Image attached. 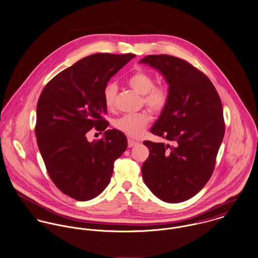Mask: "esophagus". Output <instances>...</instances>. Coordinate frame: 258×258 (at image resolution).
Segmentation results:
<instances>
[{
    "label": "esophagus",
    "mask_w": 258,
    "mask_h": 258,
    "mask_svg": "<svg viewBox=\"0 0 258 258\" xmlns=\"http://www.w3.org/2000/svg\"><path fill=\"white\" fill-rule=\"evenodd\" d=\"M137 144H138V142L132 140V139H128V147H129V148H132V147L136 146Z\"/></svg>",
    "instance_id": "obj_1"
}]
</instances>
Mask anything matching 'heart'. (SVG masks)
I'll return each mask as SVG.
<instances>
[{"label":"heart","instance_id":"obj_1","mask_svg":"<svg viewBox=\"0 0 258 258\" xmlns=\"http://www.w3.org/2000/svg\"><path fill=\"white\" fill-rule=\"evenodd\" d=\"M128 86L136 93L143 95V101L154 112H160L164 109L168 101V91L165 87H155L154 77L145 72L137 71L127 80ZM117 86L108 84L103 91V100L107 109H112L115 103ZM150 121L149 115L145 112L124 114L114 121V126L127 136L136 138L144 132Z\"/></svg>","mask_w":258,"mask_h":258}]
</instances>
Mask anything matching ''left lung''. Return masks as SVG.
I'll list each match as a JSON object with an SVG mask.
<instances>
[{
    "label": "left lung",
    "mask_w": 258,
    "mask_h": 258,
    "mask_svg": "<svg viewBox=\"0 0 258 258\" xmlns=\"http://www.w3.org/2000/svg\"><path fill=\"white\" fill-rule=\"evenodd\" d=\"M158 71L168 85V101L151 133L172 143L145 141V184L159 199L179 203L197 194L211 177L225 134L223 106L211 81L186 61L149 55L139 61Z\"/></svg>",
    "instance_id": "obj_1"
}]
</instances>
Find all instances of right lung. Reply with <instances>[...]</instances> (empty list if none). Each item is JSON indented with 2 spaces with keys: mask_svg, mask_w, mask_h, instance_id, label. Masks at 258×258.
<instances>
[{
  "mask_svg": "<svg viewBox=\"0 0 258 258\" xmlns=\"http://www.w3.org/2000/svg\"><path fill=\"white\" fill-rule=\"evenodd\" d=\"M134 57L107 53L85 57L55 76L39 96L35 136L47 172L57 187L78 201L94 199L106 188L114 162L127 149L121 131L106 130L103 91ZM94 126L105 131L104 137L89 142L86 133Z\"/></svg>",
  "mask_w": 258,
  "mask_h": 258,
  "instance_id": "1",
  "label": "right lung"
}]
</instances>
